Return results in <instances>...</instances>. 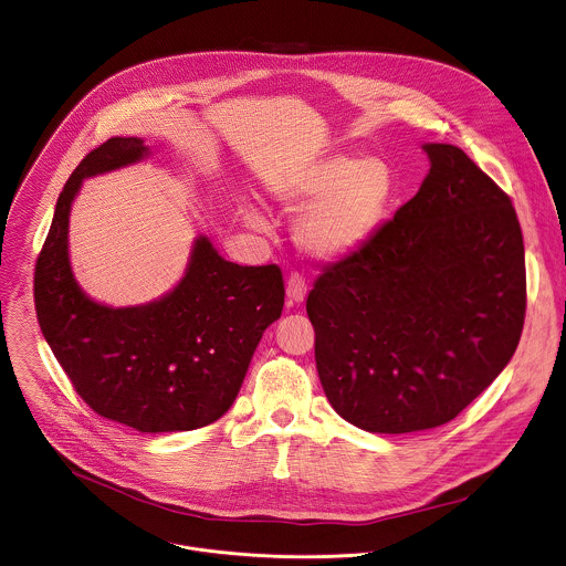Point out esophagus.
I'll return each instance as SVG.
<instances>
[{"label": "esophagus", "mask_w": 566, "mask_h": 566, "mask_svg": "<svg viewBox=\"0 0 566 566\" xmlns=\"http://www.w3.org/2000/svg\"><path fill=\"white\" fill-rule=\"evenodd\" d=\"M308 293V284L304 280L302 273H291L286 280V295L291 300V304H302L306 300Z\"/></svg>", "instance_id": "esophagus-1"}]
</instances>
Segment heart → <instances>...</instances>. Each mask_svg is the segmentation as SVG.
<instances>
[{"instance_id":"1","label":"heart","mask_w":566,"mask_h":566,"mask_svg":"<svg viewBox=\"0 0 566 566\" xmlns=\"http://www.w3.org/2000/svg\"><path fill=\"white\" fill-rule=\"evenodd\" d=\"M395 189L392 169L384 160L332 156L300 180L275 189V197L289 212L306 210L295 226V241L321 260H338L374 239ZM245 217L260 226L253 210Z\"/></svg>"}]
</instances>
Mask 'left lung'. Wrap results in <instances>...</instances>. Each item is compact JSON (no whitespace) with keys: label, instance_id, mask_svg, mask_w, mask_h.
Returning <instances> with one entry per match:
<instances>
[{"label":"left lung","instance_id":"obj_1","mask_svg":"<svg viewBox=\"0 0 566 566\" xmlns=\"http://www.w3.org/2000/svg\"><path fill=\"white\" fill-rule=\"evenodd\" d=\"M419 192L306 302L332 408L406 434L455 419L510 363L525 321L523 234L510 197L460 147L423 145Z\"/></svg>","mask_w":566,"mask_h":566}]
</instances>
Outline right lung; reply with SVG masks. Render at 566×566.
I'll list each match as a JSON object with an SVG mask.
<instances>
[{"mask_svg":"<svg viewBox=\"0 0 566 566\" xmlns=\"http://www.w3.org/2000/svg\"><path fill=\"white\" fill-rule=\"evenodd\" d=\"M140 138H108L66 180L34 269L41 332L75 392L138 432H189L234 403L262 332L284 308L277 264L228 262L206 237L187 275L158 302L111 308L88 300L69 264V210L84 178L132 165Z\"/></svg>","mask_w":566,"mask_h":566,"instance_id":"add662e5","label":"right lung"}]
</instances>
